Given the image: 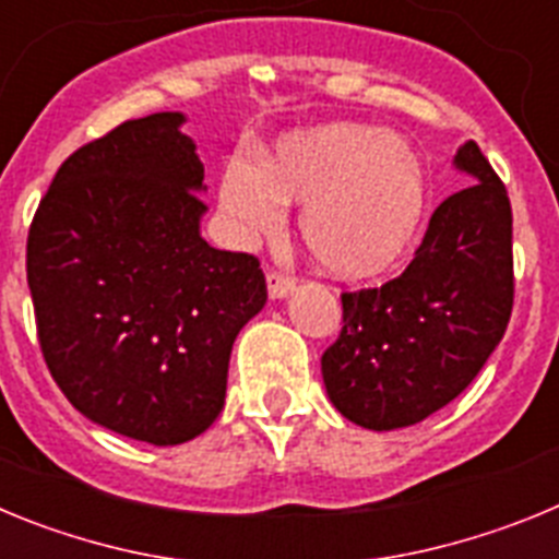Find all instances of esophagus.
I'll use <instances>...</instances> for the list:
<instances>
[{
  "mask_svg": "<svg viewBox=\"0 0 559 559\" xmlns=\"http://www.w3.org/2000/svg\"><path fill=\"white\" fill-rule=\"evenodd\" d=\"M265 283H269L271 299H283L285 294H290V290H294V276L283 274V271H269Z\"/></svg>",
  "mask_w": 559,
  "mask_h": 559,
  "instance_id": "obj_1",
  "label": "esophagus"
}]
</instances>
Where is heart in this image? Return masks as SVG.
I'll use <instances>...</instances> for the list:
<instances>
[{
	"mask_svg": "<svg viewBox=\"0 0 559 559\" xmlns=\"http://www.w3.org/2000/svg\"><path fill=\"white\" fill-rule=\"evenodd\" d=\"M221 210L243 237L274 235L283 206L299 210V240L316 265L344 280L392 269L417 237L428 170L417 147L372 126L290 133L263 159L226 162Z\"/></svg>",
	"mask_w": 559,
	"mask_h": 559,
	"instance_id": "1",
	"label": "heart"
}]
</instances>
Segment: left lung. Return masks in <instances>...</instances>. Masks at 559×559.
<instances>
[{"instance_id": "obj_1", "label": "left lung", "mask_w": 559, "mask_h": 559, "mask_svg": "<svg viewBox=\"0 0 559 559\" xmlns=\"http://www.w3.org/2000/svg\"><path fill=\"white\" fill-rule=\"evenodd\" d=\"M456 167L471 185L433 210L408 269L380 288L341 294L338 338L324 349L333 406L355 426L392 431L471 386L507 333L515 299L512 206L476 142Z\"/></svg>"}]
</instances>
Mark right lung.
Here are the masks:
<instances>
[{
  "instance_id": "obj_1",
  "label": "right lung",
  "mask_w": 559,
  "mask_h": 559,
  "mask_svg": "<svg viewBox=\"0 0 559 559\" xmlns=\"http://www.w3.org/2000/svg\"><path fill=\"white\" fill-rule=\"evenodd\" d=\"M179 111L78 147L27 235L44 360L92 423L181 445L218 419L237 333L263 310L260 260L199 231L204 165Z\"/></svg>"
}]
</instances>
